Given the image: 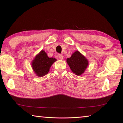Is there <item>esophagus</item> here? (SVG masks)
<instances>
[{
	"instance_id": "esophagus-1",
	"label": "esophagus",
	"mask_w": 123,
	"mask_h": 123,
	"mask_svg": "<svg viewBox=\"0 0 123 123\" xmlns=\"http://www.w3.org/2000/svg\"><path fill=\"white\" fill-rule=\"evenodd\" d=\"M59 57L60 60H63V56H62L61 54H59Z\"/></svg>"
}]
</instances>
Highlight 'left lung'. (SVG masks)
I'll list each match as a JSON object with an SVG mask.
<instances>
[{"label":"left lung","mask_w":123,"mask_h":123,"mask_svg":"<svg viewBox=\"0 0 123 123\" xmlns=\"http://www.w3.org/2000/svg\"><path fill=\"white\" fill-rule=\"evenodd\" d=\"M67 63L73 73L78 76L84 73L89 64L88 60L78 50L74 52L71 57L67 59Z\"/></svg>","instance_id":"8db88e82"}]
</instances>
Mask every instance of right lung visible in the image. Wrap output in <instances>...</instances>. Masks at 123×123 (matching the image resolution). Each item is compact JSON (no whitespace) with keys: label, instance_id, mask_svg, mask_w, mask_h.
<instances>
[{"label":"right lung","instance_id":"1","mask_svg":"<svg viewBox=\"0 0 123 123\" xmlns=\"http://www.w3.org/2000/svg\"><path fill=\"white\" fill-rule=\"evenodd\" d=\"M56 61L55 58L49 57L46 52L42 50L31 62L33 71L36 76L42 77L48 73L52 64Z\"/></svg>","mask_w":123,"mask_h":123}]
</instances>
